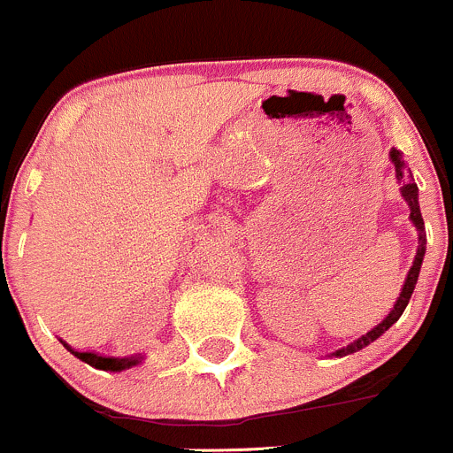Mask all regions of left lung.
Here are the masks:
<instances>
[{"mask_svg": "<svg viewBox=\"0 0 453 453\" xmlns=\"http://www.w3.org/2000/svg\"><path fill=\"white\" fill-rule=\"evenodd\" d=\"M389 159H392L394 168H396V179H398V183H401V195H403V199H405L407 205H410V219H411V223H414L416 230H418V252H416L414 265L410 267V274H407L405 285H403L401 296H398V301H396V305H394V310L389 311V314L385 316V319L380 320V323L376 325L374 329H370V332H367V334H363L361 338H357V341H354V343H349L348 348L336 349V352H334L332 357H348V354L358 352V349L367 348V345H370L372 341H376V338H379L380 334L388 332V329L392 327V325L396 323L398 319H401L403 311H405L407 303H410L411 294H414L416 280H418L420 265H423L425 245H427V239H425V236H427V234H425L423 214H420V205H418V186H416V183H414V177H411V173L405 174V161H403V152H401V150H396V148H392V150H389Z\"/></svg>", "mask_w": 453, "mask_h": 453, "instance_id": "obj_1", "label": "left lung"}]
</instances>
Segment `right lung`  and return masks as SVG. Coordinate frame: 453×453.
<instances>
[{"label":"right lung","mask_w":453,"mask_h":453,"mask_svg":"<svg viewBox=\"0 0 453 453\" xmlns=\"http://www.w3.org/2000/svg\"><path fill=\"white\" fill-rule=\"evenodd\" d=\"M64 348L68 349L70 354L79 358V361L88 363V365L96 367V370H105V372H121V370H128V367L139 365L142 363V357H99L95 352H79V349H73L68 343H64Z\"/></svg>","instance_id":"add662e5"}]
</instances>
